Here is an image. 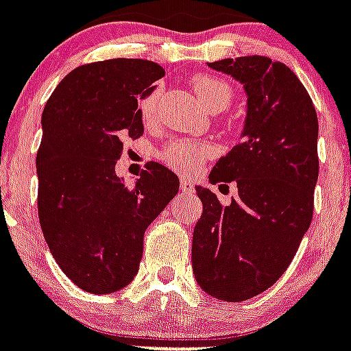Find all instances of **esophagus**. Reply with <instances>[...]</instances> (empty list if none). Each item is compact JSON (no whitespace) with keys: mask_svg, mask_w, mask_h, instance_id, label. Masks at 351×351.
Listing matches in <instances>:
<instances>
[{"mask_svg":"<svg viewBox=\"0 0 351 351\" xmlns=\"http://www.w3.org/2000/svg\"><path fill=\"white\" fill-rule=\"evenodd\" d=\"M180 191L185 193V195H189V193H195V185L191 184L189 180H182L180 182Z\"/></svg>","mask_w":351,"mask_h":351,"instance_id":"obj_1","label":"esophagus"}]
</instances>
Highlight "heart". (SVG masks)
Returning a JSON list of instances; mask_svg holds the SVG:
<instances>
[{"mask_svg":"<svg viewBox=\"0 0 351 351\" xmlns=\"http://www.w3.org/2000/svg\"><path fill=\"white\" fill-rule=\"evenodd\" d=\"M193 90L202 101V104L213 113L227 110L232 102V97H234L232 86L229 82L216 75H196L193 79ZM158 97H160L158 88H153L149 93L142 97L138 108H141V115L144 121H151L155 117ZM213 155H215V149L209 144L178 138V141L169 142L164 147L160 158L166 166L175 169L176 173L195 175L202 169V164Z\"/></svg>","mask_w":351,"mask_h":351,"instance_id":"heart-1","label":"heart"}]
</instances>
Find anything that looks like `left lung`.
Instances as JSON below:
<instances>
[{"label": "left lung", "mask_w": 351, "mask_h": 351, "mask_svg": "<svg viewBox=\"0 0 351 351\" xmlns=\"http://www.w3.org/2000/svg\"><path fill=\"white\" fill-rule=\"evenodd\" d=\"M247 92L241 142L209 175L236 182L223 205L196 185L204 213L193 232V272L209 295L229 303L254 298L289 269L314 215L319 176L317 113L292 70L263 56L209 62Z\"/></svg>", "instance_id": "obj_1"}]
</instances>
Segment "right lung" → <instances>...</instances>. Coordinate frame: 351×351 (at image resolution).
<instances>
[{
	"instance_id": "obj_1",
	"label": "right lung",
	"mask_w": 351,
	"mask_h": 351,
	"mask_svg": "<svg viewBox=\"0 0 351 351\" xmlns=\"http://www.w3.org/2000/svg\"><path fill=\"white\" fill-rule=\"evenodd\" d=\"M164 75L160 64L144 59L82 64L57 84L43 110L39 223L62 272L92 294L133 281L144 232L180 187L158 162H149L133 187L115 175L122 141L144 133L138 99Z\"/></svg>"
}]
</instances>
